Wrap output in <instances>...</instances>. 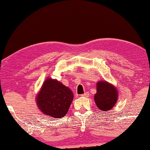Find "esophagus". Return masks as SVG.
Returning <instances> with one entry per match:
<instances>
[{"label": "esophagus", "mask_w": 150, "mask_h": 150, "mask_svg": "<svg viewBox=\"0 0 150 150\" xmlns=\"http://www.w3.org/2000/svg\"><path fill=\"white\" fill-rule=\"evenodd\" d=\"M81 96H82V97H88V96H89V93L86 92V93L82 94Z\"/></svg>", "instance_id": "34e87169"}]
</instances>
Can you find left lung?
I'll return each instance as SVG.
<instances>
[{
    "mask_svg": "<svg viewBox=\"0 0 150 150\" xmlns=\"http://www.w3.org/2000/svg\"><path fill=\"white\" fill-rule=\"evenodd\" d=\"M97 93L94 96L96 105L102 111H108L115 105L118 98L117 90L106 81L97 83Z\"/></svg>",
    "mask_w": 150,
    "mask_h": 150,
    "instance_id": "8db88e82",
    "label": "left lung"
}]
</instances>
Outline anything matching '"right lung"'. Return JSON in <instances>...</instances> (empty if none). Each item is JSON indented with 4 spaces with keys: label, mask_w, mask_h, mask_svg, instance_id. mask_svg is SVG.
<instances>
[{
    "label": "right lung",
    "mask_w": 150,
    "mask_h": 150,
    "mask_svg": "<svg viewBox=\"0 0 150 150\" xmlns=\"http://www.w3.org/2000/svg\"><path fill=\"white\" fill-rule=\"evenodd\" d=\"M74 94L69 88L57 80L48 78L36 98L37 105L47 116L61 118L68 111Z\"/></svg>",
    "instance_id": "obj_1"
}]
</instances>
